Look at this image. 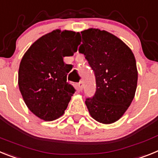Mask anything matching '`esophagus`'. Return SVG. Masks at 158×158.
Masks as SVG:
<instances>
[{
	"instance_id": "esophagus-1",
	"label": "esophagus",
	"mask_w": 158,
	"mask_h": 158,
	"mask_svg": "<svg viewBox=\"0 0 158 158\" xmlns=\"http://www.w3.org/2000/svg\"><path fill=\"white\" fill-rule=\"evenodd\" d=\"M83 82H79V83H78L77 84V87H78V89H79V90H82V89H83Z\"/></svg>"
}]
</instances>
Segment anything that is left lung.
<instances>
[{
	"label": "left lung",
	"instance_id": "left-lung-1",
	"mask_svg": "<svg viewBox=\"0 0 158 158\" xmlns=\"http://www.w3.org/2000/svg\"><path fill=\"white\" fill-rule=\"evenodd\" d=\"M79 53L94 71L96 90L86 98L89 113L96 121L110 124L118 120L134 99L138 83L136 60L132 51L106 31H81Z\"/></svg>",
	"mask_w": 158,
	"mask_h": 158
}]
</instances>
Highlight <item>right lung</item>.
Returning <instances> with one entry per match:
<instances>
[{"label":"right lung","mask_w":158,"mask_h":158,"mask_svg":"<svg viewBox=\"0 0 158 158\" xmlns=\"http://www.w3.org/2000/svg\"><path fill=\"white\" fill-rule=\"evenodd\" d=\"M80 34L56 30L32 44L20 61L19 89L28 109L44 121L62 116L75 89L67 82L72 68L64 57L77 52Z\"/></svg>","instance_id":"right-lung-1"}]
</instances>
